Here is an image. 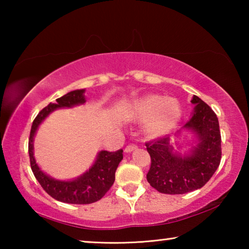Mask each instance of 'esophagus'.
Listing matches in <instances>:
<instances>
[{
    "mask_svg": "<svg viewBox=\"0 0 249 249\" xmlns=\"http://www.w3.org/2000/svg\"><path fill=\"white\" fill-rule=\"evenodd\" d=\"M135 149H137V145L129 144L125 147V153H130V151H133Z\"/></svg>",
    "mask_w": 249,
    "mask_h": 249,
    "instance_id": "esophagus-1",
    "label": "esophagus"
}]
</instances>
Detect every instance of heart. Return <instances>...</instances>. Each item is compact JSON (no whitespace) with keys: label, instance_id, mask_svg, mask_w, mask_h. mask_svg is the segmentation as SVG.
Returning <instances> with one entry per match:
<instances>
[{"label":"heart","instance_id":"b5f03b06","mask_svg":"<svg viewBox=\"0 0 249 249\" xmlns=\"http://www.w3.org/2000/svg\"><path fill=\"white\" fill-rule=\"evenodd\" d=\"M130 114L138 121H147V133L160 136L169 132L178 123L181 116L180 104L174 99L161 95H148L135 101L130 107Z\"/></svg>","mask_w":249,"mask_h":249}]
</instances>
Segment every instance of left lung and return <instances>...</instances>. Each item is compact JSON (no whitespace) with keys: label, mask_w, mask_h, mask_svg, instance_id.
Segmentation results:
<instances>
[{"label":"left lung","mask_w":249,"mask_h":249,"mask_svg":"<svg viewBox=\"0 0 249 249\" xmlns=\"http://www.w3.org/2000/svg\"><path fill=\"white\" fill-rule=\"evenodd\" d=\"M191 102L196 105L195 111L182 127L196 134L197 144L190 154L175 153L169 136L146 142L151 160L147 181L160 193L183 195L197 190L220 166L221 132L216 114L199 96L193 95Z\"/></svg>","instance_id":"8db88e82"}]
</instances>
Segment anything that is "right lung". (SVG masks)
Listing matches in <instances>:
<instances>
[{
    "instance_id": "obj_1",
    "label": "right lung",
    "mask_w": 249,
    "mask_h": 249,
    "mask_svg": "<svg viewBox=\"0 0 249 249\" xmlns=\"http://www.w3.org/2000/svg\"><path fill=\"white\" fill-rule=\"evenodd\" d=\"M84 89L74 90L56 100V103H49L38 113L33 122L28 141V154L33 174L44 190L50 196L64 203L90 204L102 199L112 187L115 180V171L123 159V149L117 151H100L95 162L89 170L77 179L62 181L56 180L40 170L34 157V136L36 130L46 117L57 108L72 107L86 102Z\"/></svg>"
}]
</instances>
